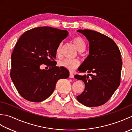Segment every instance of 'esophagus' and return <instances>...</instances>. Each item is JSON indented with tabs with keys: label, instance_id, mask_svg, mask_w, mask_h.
Instances as JSON below:
<instances>
[{
	"label": "esophagus",
	"instance_id": "34e87169",
	"mask_svg": "<svg viewBox=\"0 0 132 132\" xmlns=\"http://www.w3.org/2000/svg\"><path fill=\"white\" fill-rule=\"evenodd\" d=\"M69 77H70V78H74V75L73 74V73H72L71 72H70Z\"/></svg>",
	"mask_w": 132,
	"mask_h": 132
}]
</instances>
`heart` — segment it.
I'll list each match as a JSON object with an SVG mask.
<instances>
[{
    "label": "heart",
    "mask_w": 132,
    "mask_h": 132,
    "mask_svg": "<svg viewBox=\"0 0 132 132\" xmlns=\"http://www.w3.org/2000/svg\"><path fill=\"white\" fill-rule=\"evenodd\" d=\"M72 43L76 46L77 50L79 52H82L85 50L86 44L83 39L80 37H75L72 40ZM62 44H60L58 46L56 50V54L58 57H61V50ZM59 65L61 67L69 70L70 71H72L77 69L79 66L80 62L77 59H64L59 62Z\"/></svg>",
    "instance_id": "1"
}]
</instances>
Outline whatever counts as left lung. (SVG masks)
I'll return each instance as SVG.
<instances>
[{
	"mask_svg": "<svg viewBox=\"0 0 132 132\" xmlns=\"http://www.w3.org/2000/svg\"><path fill=\"white\" fill-rule=\"evenodd\" d=\"M89 42V55L78 68L75 79L85 83V90L77 99L87 106L105 104L120 84L122 60L121 53L113 40L95 30L79 29Z\"/></svg>",
	"mask_w": 132,
	"mask_h": 132,
	"instance_id": "obj_1",
	"label": "left lung"
}]
</instances>
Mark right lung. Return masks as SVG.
I'll list each match as a JSON object with an SVG mask.
<instances>
[{"instance_id":"1","label":"right lung","mask_w":132,"mask_h":132,"mask_svg":"<svg viewBox=\"0 0 132 132\" xmlns=\"http://www.w3.org/2000/svg\"><path fill=\"white\" fill-rule=\"evenodd\" d=\"M69 35L67 30L50 27L27 30L17 42L11 55V79L19 94L32 102L46 99L54 91L57 81L68 78L69 71L56 66V50ZM50 67L40 69L41 64Z\"/></svg>"}]
</instances>
